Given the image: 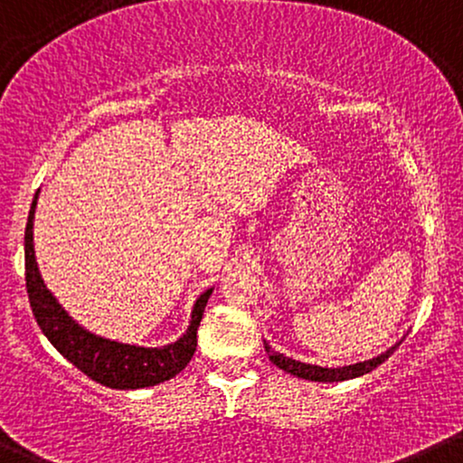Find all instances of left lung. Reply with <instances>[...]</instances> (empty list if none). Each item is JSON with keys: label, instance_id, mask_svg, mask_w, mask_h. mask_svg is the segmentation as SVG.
Masks as SVG:
<instances>
[{"label": "left lung", "instance_id": "8db88e82", "mask_svg": "<svg viewBox=\"0 0 463 463\" xmlns=\"http://www.w3.org/2000/svg\"><path fill=\"white\" fill-rule=\"evenodd\" d=\"M263 345H266V352H268V355H270L272 363L277 364L279 369H283V372L297 375V378H303V380H312V383H340V380H352V378H358V375L373 372L378 364H383L384 360H387L389 355L393 354L395 349H398L400 343L393 345V347L387 349L384 354H380L378 358L364 360V363L349 364V367H336V369H327V367H317V364L298 363V360H292V358H288V355L277 354L268 343H263Z\"/></svg>", "mask_w": 463, "mask_h": 463}]
</instances>
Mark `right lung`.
<instances>
[{
  "label": "right lung",
  "mask_w": 463,
  "mask_h": 463,
  "mask_svg": "<svg viewBox=\"0 0 463 463\" xmlns=\"http://www.w3.org/2000/svg\"><path fill=\"white\" fill-rule=\"evenodd\" d=\"M37 197L39 193H34L28 223H25V289H28L30 307H33L34 318H37V325L42 327L45 338L76 369H80L88 378L109 389L154 387V384L165 383V380H171L180 373L195 354L197 327L204 317V307L213 289H206L195 301L191 325L184 336L162 349L114 343V340L85 332L59 306L57 298L45 288L42 274H39L33 243V220Z\"/></svg>",
  "instance_id": "right-lung-1"
}]
</instances>
